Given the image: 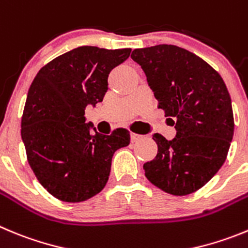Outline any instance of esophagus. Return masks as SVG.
I'll return each mask as SVG.
<instances>
[{"label":"esophagus","instance_id":"34e87169","mask_svg":"<svg viewBox=\"0 0 248 248\" xmlns=\"http://www.w3.org/2000/svg\"><path fill=\"white\" fill-rule=\"evenodd\" d=\"M131 142H136L139 141V140L142 139V135H139V134H135V133H131Z\"/></svg>","mask_w":248,"mask_h":248}]
</instances>
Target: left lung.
<instances>
[{"instance_id": "obj_1", "label": "left lung", "mask_w": 248, "mask_h": 248, "mask_svg": "<svg viewBox=\"0 0 248 248\" xmlns=\"http://www.w3.org/2000/svg\"><path fill=\"white\" fill-rule=\"evenodd\" d=\"M131 59L177 131L172 140L152 135L157 155L144 163L145 176L163 192L190 194L214 177L228 156L235 125L226 85L203 59L176 45L135 49Z\"/></svg>"}]
</instances>
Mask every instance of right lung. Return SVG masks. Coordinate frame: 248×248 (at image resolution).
<instances>
[{
  "mask_svg": "<svg viewBox=\"0 0 248 248\" xmlns=\"http://www.w3.org/2000/svg\"><path fill=\"white\" fill-rule=\"evenodd\" d=\"M131 49L79 46L39 70L28 91L22 140L27 158L40 185L55 198L78 203L107 185L112 157L128 146L130 133H90L85 109L103 101L108 75L130 55Z\"/></svg>",
  "mask_w": 248,
  "mask_h": 248,
  "instance_id": "obj_1",
  "label": "right lung"
}]
</instances>
